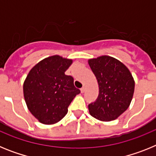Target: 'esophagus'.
I'll return each mask as SVG.
<instances>
[{
    "mask_svg": "<svg viewBox=\"0 0 156 156\" xmlns=\"http://www.w3.org/2000/svg\"><path fill=\"white\" fill-rule=\"evenodd\" d=\"M84 91H85V87H83L80 89V92L81 93H84Z\"/></svg>",
    "mask_w": 156,
    "mask_h": 156,
    "instance_id": "esophagus-1",
    "label": "esophagus"
}]
</instances>
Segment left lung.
Instances as JSON below:
<instances>
[{"instance_id":"left-lung-1","label":"left lung","mask_w":156,"mask_h":156,"mask_svg":"<svg viewBox=\"0 0 156 156\" xmlns=\"http://www.w3.org/2000/svg\"><path fill=\"white\" fill-rule=\"evenodd\" d=\"M99 87L94 102L89 104L90 114L101 121L117 119L129 107L134 91V80L127 67L107 55L88 60Z\"/></svg>"}]
</instances>
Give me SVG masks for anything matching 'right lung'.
Masks as SVG:
<instances>
[{
  "mask_svg": "<svg viewBox=\"0 0 156 156\" xmlns=\"http://www.w3.org/2000/svg\"><path fill=\"white\" fill-rule=\"evenodd\" d=\"M72 62L59 55L46 58L32 68L23 83L28 109L44 124L61 120L72 101L80 93L73 76L65 74Z\"/></svg>",
  "mask_w": 156,
  "mask_h": 156,
  "instance_id": "obj_1",
  "label": "right lung"
}]
</instances>
